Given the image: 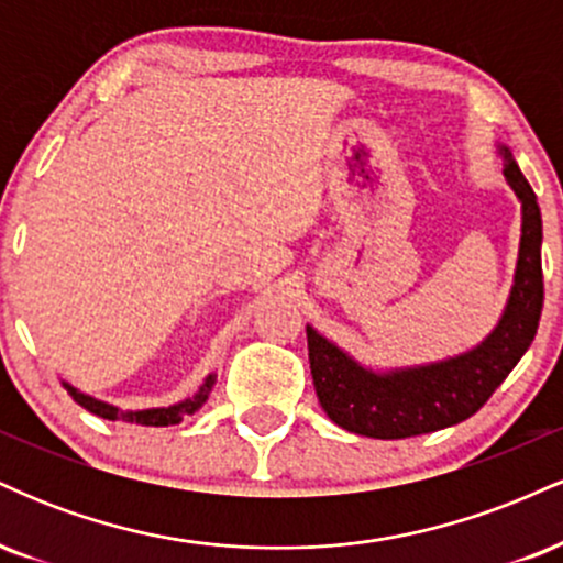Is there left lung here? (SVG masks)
<instances>
[{"label": "left lung", "mask_w": 563, "mask_h": 563, "mask_svg": "<svg viewBox=\"0 0 563 563\" xmlns=\"http://www.w3.org/2000/svg\"><path fill=\"white\" fill-rule=\"evenodd\" d=\"M503 177L521 203L514 286L495 328L476 346L434 363L376 367L307 322L309 367L322 410L341 429L373 439H405L474 416L534 341L542 312V217L514 151L495 140Z\"/></svg>", "instance_id": "obj_1"}]
</instances>
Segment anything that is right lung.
<instances>
[{
  "mask_svg": "<svg viewBox=\"0 0 563 563\" xmlns=\"http://www.w3.org/2000/svg\"><path fill=\"white\" fill-rule=\"evenodd\" d=\"M217 384V373H209V376L203 378V384L198 386L196 394H190V397H185L183 402H174V405H166V407H145V410H121V407H115L111 402H106V399H97L92 394L76 389L74 384H68L66 378H63V386H66V391L74 397L76 405H81L84 410L95 412V416L106 418V421H124V423H137V426H174L183 421L185 416H192V412H198L200 407H203L206 399H209L211 389H214Z\"/></svg>",
  "mask_w": 563,
  "mask_h": 563,
  "instance_id": "obj_1",
  "label": "right lung"
}]
</instances>
